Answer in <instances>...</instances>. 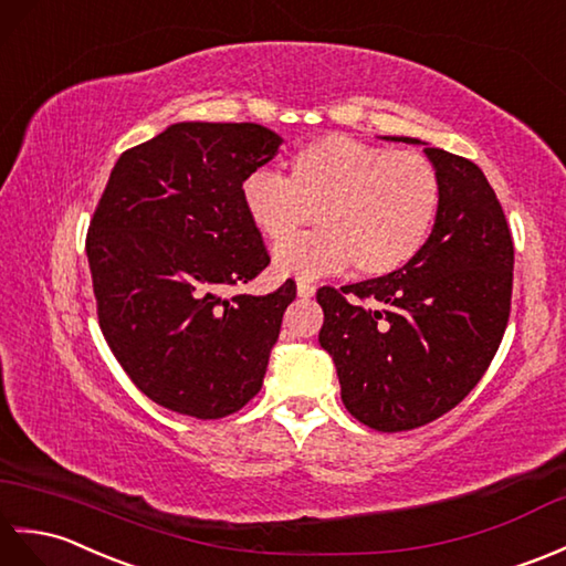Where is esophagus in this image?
Masks as SVG:
<instances>
[{"mask_svg": "<svg viewBox=\"0 0 566 566\" xmlns=\"http://www.w3.org/2000/svg\"><path fill=\"white\" fill-rule=\"evenodd\" d=\"M315 293H317V287L312 285L310 281H297V295L300 297H312Z\"/></svg>", "mask_w": 566, "mask_h": 566, "instance_id": "esophagus-1", "label": "esophagus"}]
</instances>
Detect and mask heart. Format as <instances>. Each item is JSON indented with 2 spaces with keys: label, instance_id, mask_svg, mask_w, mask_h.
<instances>
[{
  "label": "heart",
  "instance_id": "heart-1",
  "mask_svg": "<svg viewBox=\"0 0 566 566\" xmlns=\"http://www.w3.org/2000/svg\"><path fill=\"white\" fill-rule=\"evenodd\" d=\"M249 222L282 242L318 210L323 230L279 244L273 266L297 279L348 269L380 279L419 254L441 210V177L433 161L411 149L324 135L297 149L291 179L273 169L249 171L242 186Z\"/></svg>",
  "mask_w": 566,
  "mask_h": 566
}]
</instances>
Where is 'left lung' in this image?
<instances>
[{"label": "left lung", "mask_w": 566, "mask_h": 566, "mask_svg": "<svg viewBox=\"0 0 566 566\" xmlns=\"http://www.w3.org/2000/svg\"><path fill=\"white\" fill-rule=\"evenodd\" d=\"M441 177V210L423 249L405 269L342 287H322L319 344L332 356L342 399L375 431L397 433L458 407L482 380L506 332L513 242L494 188L474 161L417 137Z\"/></svg>", "instance_id": "left-lung-1"}]
</instances>
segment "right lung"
Returning a JSON list of instances; mask_svg holds the SVG:
<instances>
[{
  "instance_id": "add662e5",
  "label": "right lung",
  "mask_w": 566,
  "mask_h": 566,
  "mask_svg": "<svg viewBox=\"0 0 566 566\" xmlns=\"http://www.w3.org/2000/svg\"><path fill=\"white\" fill-rule=\"evenodd\" d=\"M283 137L256 123H174L123 153L86 234L98 324L140 392L222 419L254 397L295 283L237 293L269 266L240 186Z\"/></svg>"
}]
</instances>
